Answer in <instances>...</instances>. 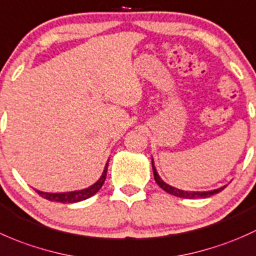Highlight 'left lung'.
<instances>
[{"label":"left lung","mask_w":256,"mask_h":256,"mask_svg":"<svg viewBox=\"0 0 256 256\" xmlns=\"http://www.w3.org/2000/svg\"><path fill=\"white\" fill-rule=\"evenodd\" d=\"M152 172H154V178L155 181H156V184L162 187L164 191H166L168 194H174V196H178V197H182V198H190V200H194V198H206V197H210L212 196V194H218V192H220L222 190H224L226 186L220 187V188L218 190H213V191H207V192H188V191H182V190H178L175 188V187L168 185V184H165L164 181L160 178V176L158 175L156 170H155L154 168V164H152Z\"/></svg>","instance_id":"obj_1"}]
</instances>
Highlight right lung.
Wrapping results in <instances>:
<instances>
[{"instance_id":"obj_1","label":"right lung","mask_w":256,"mask_h":256,"mask_svg":"<svg viewBox=\"0 0 256 256\" xmlns=\"http://www.w3.org/2000/svg\"><path fill=\"white\" fill-rule=\"evenodd\" d=\"M107 168H108V162L106 164L104 174L100 178V180L96 184H94L92 186H90L88 188L80 190V191H72V192H65V194H48V192H38L39 196H42L43 198L49 200V201H55V202H62V204H74V202L84 201V200L88 198V197L94 196L96 192H98V190L101 188L102 185L104 184L107 176Z\"/></svg>"}]
</instances>
